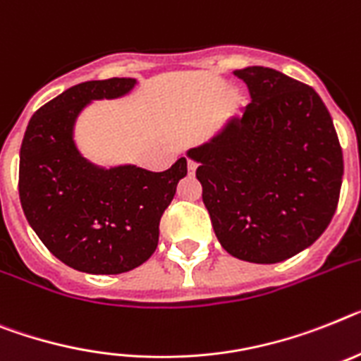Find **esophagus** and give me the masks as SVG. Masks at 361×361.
Segmentation results:
<instances>
[{
	"mask_svg": "<svg viewBox=\"0 0 361 361\" xmlns=\"http://www.w3.org/2000/svg\"><path fill=\"white\" fill-rule=\"evenodd\" d=\"M187 169H189V174H195L196 169H198V163L195 159H187Z\"/></svg>",
	"mask_w": 361,
	"mask_h": 361,
	"instance_id": "34e87169",
	"label": "esophagus"
}]
</instances>
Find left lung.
Wrapping results in <instances>:
<instances>
[{
    "label": "left lung",
    "mask_w": 361,
    "mask_h": 361,
    "mask_svg": "<svg viewBox=\"0 0 361 361\" xmlns=\"http://www.w3.org/2000/svg\"><path fill=\"white\" fill-rule=\"evenodd\" d=\"M251 102L189 157L229 255L275 264L307 250L338 207L343 154L316 90L262 66L237 69Z\"/></svg>",
    "instance_id": "1"
}]
</instances>
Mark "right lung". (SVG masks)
Returning a JSON list of instances; mask_svg holds the SVG:
<instances>
[{"mask_svg": "<svg viewBox=\"0 0 361 361\" xmlns=\"http://www.w3.org/2000/svg\"><path fill=\"white\" fill-rule=\"evenodd\" d=\"M134 86L135 78H108L69 87L32 115L21 141L18 189L27 222L56 259L84 274H124L150 259L159 220L187 176L185 157L150 172L104 169L78 152L73 132L80 111Z\"/></svg>", "mask_w": 361, "mask_h": 361, "instance_id": "obj_1", "label": "right lung"}]
</instances>
